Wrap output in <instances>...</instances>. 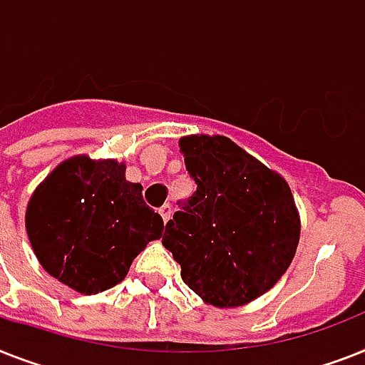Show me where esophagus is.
Segmentation results:
<instances>
[{"instance_id":"obj_1","label":"esophagus","mask_w":365,"mask_h":365,"mask_svg":"<svg viewBox=\"0 0 365 365\" xmlns=\"http://www.w3.org/2000/svg\"><path fill=\"white\" fill-rule=\"evenodd\" d=\"M159 213H161L163 221L167 223L168 219H170V213H173V206H170V204H165V206H161V208H159Z\"/></svg>"}]
</instances>
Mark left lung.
I'll return each mask as SVG.
<instances>
[{"mask_svg":"<svg viewBox=\"0 0 365 365\" xmlns=\"http://www.w3.org/2000/svg\"><path fill=\"white\" fill-rule=\"evenodd\" d=\"M180 146L197 191L178 202L163 245L202 300L219 307L247 304L292 262L300 240L292 192L227 136H185Z\"/></svg>","mask_w":365,"mask_h":365,"instance_id":"8db88e82","label":"left lung"}]
</instances>
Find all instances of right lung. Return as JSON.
Here are the masks:
<instances>
[{
	"label": "right lung",
	"instance_id": "1",
	"mask_svg": "<svg viewBox=\"0 0 365 365\" xmlns=\"http://www.w3.org/2000/svg\"><path fill=\"white\" fill-rule=\"evenodd\" d=\"M163 227L140 183L125 180L123 165L84 155L61 163L35 189L26 212L41 266L82 294L118 285Z\"/></svg>",
	"mask_w": 365,
	"mask_h": 365
}]
</instances>
